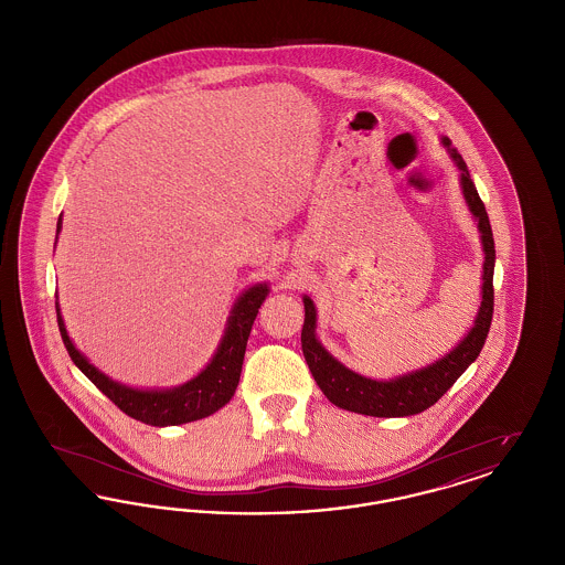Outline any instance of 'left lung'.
I'll return each instance as SVG.
<instances>
[{
    "label": "left lung",
    "mask_w": 565,
    "mask_h": 565,
    "mask_svg": "<svg viewBox=\"0 0 565 565\" xmlns=\"http://www.w3.org/2000/svg\"><path fill=\"white\" fill-rule=\"evenodd\" d=\"M443 143L449 148L451 141L445 137ZM451 157L461 169V189L468 201L470 212L479 220V231L483 237L484 267H483V302L479 316L475 320L468 337L457 345L456 350L447 353L443 360L431 364L428 369L415 371L411 375L398 376L392 381H375L366 376L355 375L337 362L328 351L323 350L320 341L316 339V307L309 296L302 298L305 302V323L300 332V345L309 371L320 385L323 396L337 406L371 415V417H408L417 415L431 404L438 403L445 392L456 383L461 373L479 358L483 350L484 339L491 328L493 318V265H495V243L489 224V215L484 203L477 192V186L468 173V167L457 150H451Z\"/></svg>",
    "instance_id": "obj_1"
}]
</instances>
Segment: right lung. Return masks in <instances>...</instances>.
Masks as SVG:
<instances>
[{"instance_id": "right-lung-1", "label": "right lung", "mask_w": 565, "mask_h": 565, "mask_svg": "<svg viewBox=\"0 0 565 565\" xmlns=\"http://www.w3.org/2000/svg\"><path fill=\"white\" fill-rule=\"evenodd\" d=\"M56 231H61V217H58ZM267 295H269V288L263 284L249 288L237 300L233 316L228 318V328L224 332V339L215 351L214 360L207 364V369L189 383H184L182 387L162 390V392H139V390L125 387V385L111 381L104 373H99L93 364H88V360L70 341L65 323L58 313V305H56V323H58L65 350L74 360V364L122 413H127L129 417H134L141 424H148V426H159V428L161 426H178V424L203 419L233 398L239 376H242L247 337H249L252 323L256 320L258 309Z\"/></svg>"}]
</instances>
